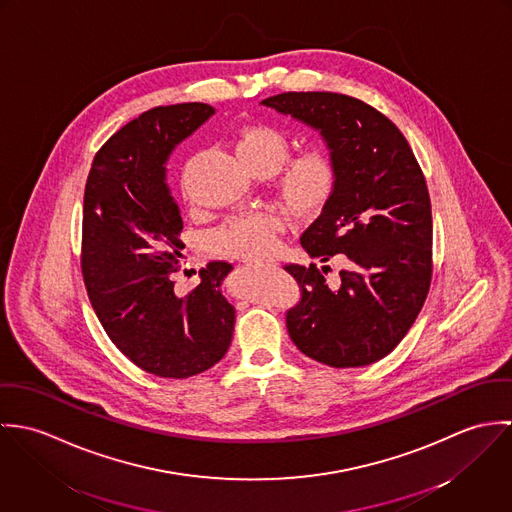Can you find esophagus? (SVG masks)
<instances>
[{"instance_id":"34e87169","label":"esophagus","mask_w":512,"mask_h":512,"mask_svg":"<svg viewBox=\"0 0 512 512\" xmlns=\"http://www.w3.org/2000/svg\"><path fill=\"white\" fill-rule=\"evenodd\" d=\"M250 264H262V266H264V264H266V266H272V264H270V262H250Z\"/></svg>"}]
</instances>
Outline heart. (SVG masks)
Wrapping results in <instances>:
<instances>
[{"label":"heart","instance_id":"obj_1","mask_svg":"<svg viewBox=\"0 0 512 512\" xmlns=\"http://www.w3.org/2000/svg\"><path fill=\"white\" fill-rule=\"evenodd\" d=\"M232 146L238 161L252 173L270 175L290 155L288 136L266 122L244 124L234 134ZM337 181L339 169L333 155L327 149L313 147L293 155L282 166L276 177V191L295 217H311L331 201ZM282 226L278 215L256 211L222 222L211 232L209 244L224 256L254 260L272 252Z\"/></svg>","mask_w":512,"mask_h":512}]
</instances>
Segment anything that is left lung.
<instances>
[{
  "label": "left lung",
  "instance_id": "obj_1",
  "mask_svg": "<svg viewBox=\"0 0 512 512\" xmlns=\"http://www.w3.org/2000/svg\"><path fill=\"white\" fill-rule=\"evenodd\" d=\"M321 132L339 169L337 189L301 236L311 258L345 270L286 264L301 290L286 311L309 359L355 368L384 359L406 337L432 284V203L402 132L363 100L335 92H282L262 100Z\"/></svg>",
  "mask_w": 512,
  "mask_h": 512
}]
</instances>
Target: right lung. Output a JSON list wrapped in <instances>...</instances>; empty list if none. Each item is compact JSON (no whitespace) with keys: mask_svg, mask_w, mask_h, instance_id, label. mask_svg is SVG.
Masks as SVG:
<instances>
[{"mask_svg":"<svg viewBox=\"0 0 512 512\" xmlns=\"http://www.w3.org/2000/svg\"><path fill=\"white\" fill-rule=\"evenodd\" d=\"M213 112L203 102L147 110L98 149L84 189L80 268L94 313L122 355L161 378L217 365L234 331L220 293L228 262H209L187 293L175 286L183 220L165 185L171 149Z\"/></svg>","mask_w":512,"mask_h":512,"instance_id":"add662e5","label":"right lung"}]
</instances>
